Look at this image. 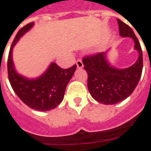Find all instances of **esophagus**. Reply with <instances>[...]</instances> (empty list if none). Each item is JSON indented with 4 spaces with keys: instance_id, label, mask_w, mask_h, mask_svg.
<instances>
[{
    "instance_id": "1",
    "label": "esophagus",
    "mask_w": 151,
    "mask_h": 151,
    "mask_svg": "<svg viewBox=\"0 0 151 151\" xmlns=\"http://www.w3.org/2000/svg\"><path fill=\"white\" fill-rule=\"evenodd\" d=\"M76 65H77V68H82V67L84 66L81 60H77V61H76Z\"/></svg>"
}]
</instances>
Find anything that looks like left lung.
<instances>
[{
    "label": "left lung",
    "mask_w": 151,
    "mask_h": 151,
    "mask_svg": "<svg viewBox=\"0 0 151 151\" xmlns=\"http://www.w3.org/2000/svg\"><path fill=\"white\" fill-rule=\"evenodd\" d=\"M119 34L130 37L135 42V49L139 58L132 66L117 69L106 59V52L84 57V69L88 74V89L91 96L104 104H115L131 95L140 81L143 68L142 50L140 42L131 27L117 19Z\"/></svg>",
    "instance_id": "left-lung-1"
}]
</instances>
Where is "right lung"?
<instances>
[{
    "instance_id": "obj_1",
    "label": "right lung",
    "mask_w": 151,
    "mask_h": 151,
    "mask_svg": "<svg viewBox=\"0 0 151 151\" xmlns=\"http://www.w3.org/2000/svg\"><path fill=\"white\" fill-rule=\"evenodd\" d=\"M29 23L19 30L10 49L7 70L10 86L22 101L29 108L38 111H49L61 104L65 88L76 69V65L62 69L56 63H51L46 72L37 79H27L19 75L12 61V49L27 31L33 27Z\"/></svg>"
}]
</instances>
